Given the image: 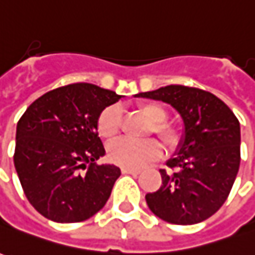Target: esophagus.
Wrapping results in <instances>:
<instances>
[{
	"label": "esophagus",
	"instance_id": "34e87169",
	"mask_svg": "<svg viewBox=\"0 0 255 255\" xmlns=\"http://www.w3.org/2000/svg\"><path fill=\"white\" fill-rule=\"evenodd\" d=\"M121 171L124 174H138L139 169H131V167H121Z\"/></svg>",
	"mask_w": 255,
	"mask_h": 255
}]
</instances>
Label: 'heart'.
<instances>
[{
    "instance_id": "b5f03b06",
    "label": "heart",
    "mask_w": 255,
    "mask_h": 255,
    "mask_svg": "<svg viewBox=\"0 0 255 255\" xmlns=\"http://www.w3.org/2000/svg\"><path fill=\"white\" fill-rule=\"evenodd\" d=\"M136 112L143 116L152 124L150 131L156 134L167 148H174L178 142V132L176 128L164 123L167 112L159 103H141L136 106ZM121 110L117 106H109L100 113L98 119L99 135L110 141L120 132ZM162 155V148L156 141L148 139L143 142H132L120 139L109 146V157L113 163L124 167L138 169L150 160H155Z\"/></svg>"
}]
</instances>
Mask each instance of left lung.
<instances>
[{"mask_svg": "<svg viewBox=\"0 0 255 255\" xmlns=\"http://www.w3.org/2000/svg\"><path fill=\"white\" fill-rule=\"evenodd\" d=\"M135 98L170 105L184 132L176 153L160 170L162 186L145 200L157 218L174 225H194L222 207L240 166V124L221 99L209 92L169 85Z\"/></svg>", "mask_w": 255, "mask_h": 255, "instance_id": "obj_1", "label": "left lung"}]
</instances>
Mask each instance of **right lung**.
Returning <instances> with one entry per match:
<instances>
[{
	"label": "right lung",
	"instance_id": "right-lung-1",
	"mask_svg": "<svg viewBox=\"0 0 255 255\" xmlns=\"http://www.w3.org/2000/svg\"><path fill=\"white\" fill-rule=\"evenodd\" d=\"M121 98L96 85H67L44 93L20 117L13 163L27 200L44 218L82 222L105 207L121 170L96 164L106 153L98 119Z\"/></svg>",
	"mask_w": 255,
	"mask_h": 255
}]
</instances>
